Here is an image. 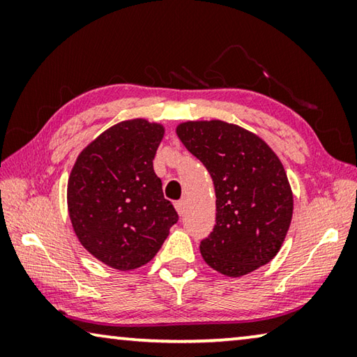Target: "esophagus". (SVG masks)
Listing matches in <instances>:
<instances>
[{
    "mask_svg": "<svg viewBox=\"0 0 357 357\" xmlns=\"http://www.w3.org/2000/svg\"><path fill=\"white\" fill-rule=\"evenodd\" d=\"M174 208H176V211H178V214H179V215H183V214H184V211H185V202H184V200H179V202H176V203H174Z\"/></svg>",
    "mask_w": 357,
    "mask_h": 357,
    "instance_id": "esophagus-1",
    "label": "esophagus"
}]
</instances>
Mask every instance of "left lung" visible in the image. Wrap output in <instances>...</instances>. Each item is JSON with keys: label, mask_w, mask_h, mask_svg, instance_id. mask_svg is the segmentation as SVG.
<instances>
[{"label": "left lung", "mask_w": 357, "mask_h": 357, "mask_svg": "<svg viewBox=\"0 0 357 357\" xmlns=\"http://www.w3.org/2000/svg\"><path fill=\"white\" fill-rule=\"evenodd\" d=\"M176 134L215 189V225L200 244L204 261L227 277L268 264L293 217V192L279 157L257 134L220 119L185 121Z\"/></svg>", "instance_id": "8db88e82"}]
</instances>
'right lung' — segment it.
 <instances>
[{
    "mask_svg": "<svg viewBox=\"0 0 357 357\" xmlns=\"http://www.w3.org/2000/svg\"><path fill=\"white\" fill-rule=\"evenodd\" d=\"M165 128L126 119L78 154L68 181V211L80 244L118 271L149 263L178 213L153 168Z\"/></svg>",
    "mask_w": 357,
    "mask_h": 357,
    "instance_id": "obj_1",
    "label": "right lung"
}]
</instances>
